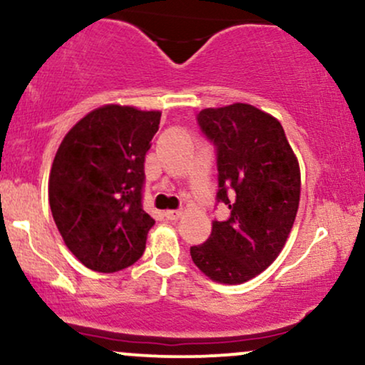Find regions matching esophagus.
Wrapping results in <instances>:
<instances>
[{"mask_svg": "<svg viewBox=\"0 0 365 365\" xmlns=\"http://www.w3.org/2000/svg\"><path fill=\"white\" fill-rule=\"evenodd\" d=\"M180 216H182V211H180V209H168V211H165L166 220H178Z\"/></svg>", "mask_w": 365, "mask_h": 365, "instance_id": "obj_1", "label": "esophagus"}]
</instances>
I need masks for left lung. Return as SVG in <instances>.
Segmentation results:
<instances>
[{
    "label": "left lung",
    "instance_id": "1",
    "mask_svg": "<svg viewBox=\"0 0 365 365\" xmlns=\"http://www.w3.org/2000/svg\"><path fill=\"white\" fill-rule=\"evenodd\" d=\"M217 148V200L230 207L212 221L211 237L190 247L209 279L249 282L271 266L287 244L300 202V166L274 116L252 104L206 108L197 116Z\"/></svg>",
    "mask_w": 365,
    "mask_h": 365
}]
</instances>
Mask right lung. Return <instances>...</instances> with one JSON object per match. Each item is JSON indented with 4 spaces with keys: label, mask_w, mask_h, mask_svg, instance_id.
<instances>
[{
    "label": "right lung",
    "mask_w": 365,
    "mask_h": 365,
    "mask_svg": "<svg viewBox=\"0 0 365 365\" xmlns=\"http://www.w3.org/2000/svg\"><path fill=\"white\" fill-rule=\"evenodd\" d=\"M161 111L104 104L61 140L49 171V206L70 252L98 273L144 254L154 220L142 209L145 153Z\"/></svg>",
    "instance_id": "obj_1"
}]
</instances>
